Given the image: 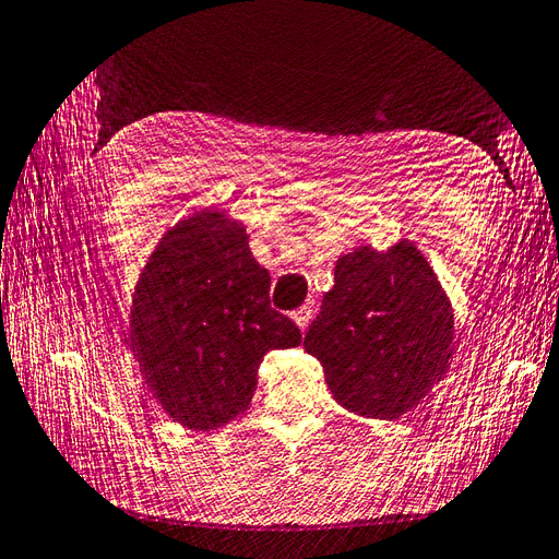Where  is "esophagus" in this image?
<instances>
[{"label":"esophagus","mask_w":559,"mask_h":559,"mask_svg":"<svg viewBox=\"0 0 559 559\" xmlns=\"http://www.w3.org/2000/svg\"><path fill=\"white\" fill-rule=\"evenodd\" d=\"M311 316H313V309L311 307H299V309H295L293 311V321L305 330L307 325H309V321H311Z\"/></svg>","instance_id":"esophagus-1"}]
</instances>
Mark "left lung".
<instances>
[{"instance_id": "left-lung-1", "label": "left lung", "mask_w": 559, "mask_h": 559, "mask_svg": "<svg viewBox=\"0 0 559 559\" xmlns=\"http://www.w3.org/2000/svg\"><path fill=\"white\" fill-rule=\"evenodd\" d=\"M452 307L433 269L407 241L360 246L334 266V288L305 348L342 407L395 419L440 381L452 358Z\"/></svg>"}]
</instances>
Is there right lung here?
<instances>
[{"label": "right lung", "mask_w": 559, "mask_h": 559, "mask_svg": "<svg viewBox=\"0 0 559 559\" xmlns=\"http://www.w3.org/2000/svg\"><path fill=\"white\" fill-rule=\"evenodd\" d=\"M271 276L246 229L205 211L178 222L138 281L131 348L158 403L187 428H219L243 414L258 368L301 332L271 309Z\"/></svg>", "instance_id": "1"}]
</instances>
